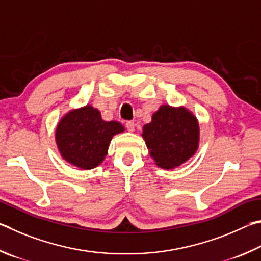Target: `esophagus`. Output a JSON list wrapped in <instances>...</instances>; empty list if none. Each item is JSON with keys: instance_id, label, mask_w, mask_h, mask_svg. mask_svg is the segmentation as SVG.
<instances>
[{"instance_id": "esophagus-1", "label": "esophagus", "mask_w": 261, "mask_h": 261, "mask_svg": "<svg viewBox=\"0 0 261 261\" xmlns=\"http://www.w3.org/2000/svg\"><path fill=\"white\" fill-rule=\"evenodd\" d=\"M126 128L128 132H134L135 129V122L134 121H127L126 122Z\"/></svg>"}]
</instances>
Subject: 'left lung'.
<instances>
[{
    "label": "left lung",
    "instance_id": "left-lung-1",
    "mask_svg": "<svg viewBox=\"0 0 261 261\" xmlns=\"http://www.w3.org/2000/svg\"><path fill=\"white\" fill-rule=\"evenodd\" d=\"M143 139L156 165L172 170L196 153L199 144L198 120L184 107L162 105L143 126Z\"/></svg>",
    "mask_w": 261,
    "mask_h": 261
}]
</instances>
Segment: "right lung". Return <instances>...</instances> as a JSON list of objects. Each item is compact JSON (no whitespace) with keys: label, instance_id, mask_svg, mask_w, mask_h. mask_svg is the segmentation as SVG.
Masks as SVG:
<instances>
[{"label":"right lung","instance_id":"1","mask_svg":"<svg viewBox=\"0 0 261 261\" xmlns=\"http://www.w3.org/2000/svg\"><path fill=\"white\" fill-rule=\"evenodd\" d=\"M125 128L118 121H104L91 105L67 112L56 128V143L63 159L81 170L97 167L108 154L110 142Z\"/></svg>","mask_w":261,"mask_h":261}]
</instances>
